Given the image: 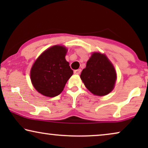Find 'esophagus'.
<instances>
[{
	"mask_svg": "<svg viewBox=\"0 0 148 148\" xmlns=\"http://www.w3.org/2000/svg\"><path fill=\"white\" fill-rule=\"evenodd\" d=\"M81 72H82V70H81V69H77V70L74 71V73L75 74L79 75V74L81 73Z\"/></svg>",
	"mask_w": 148,
	"mask_h": 148,
	"instance_id": "obj_1",
	"label": "esophagus"
}]
</instances>
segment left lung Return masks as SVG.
Instances as JSON below:
<instances>
[{
  "mask_svg": "<svg viewBox=\"0 0 148 148\" xmlns=\"http://www.w3.org/2000/svg\"><path fill=\"white\" fill-rule=\"evenodd\" d=\"M80 77L85 86L93 94L106 96L114 89L116 80L114 67L107 56L94 52L83 69Z\"/></svg>",
  "mask_w": 148,
  "mask_h": 148,
  "instance_id": "1",
  "label": "left lung"
}]
</instances>
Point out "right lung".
I'll list each match as a JSON object with an SVG mask.
<instances>
[{
    "label": "right lung",
    "instance_id": "1",
    "mask_svg": "<svg viewBox=\"0 0 148 148\" xmlns=\"http://www.w3.org/2000/svg\"><path fill=\"white\" fill-rule=\"evenodd\" d=\"M67 49L62 46H53L40 54L30 71L34 88L40 94L54 97L62 92L73 71L65 59Z\"/></svg>",
    "mask_w": 148,
    "mask_h": 148
}]
</instances>
